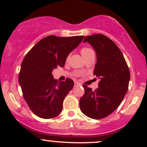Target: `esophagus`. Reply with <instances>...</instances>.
<instances>
[{"label": "esophagus", "mask_w": 147, "mask_h": 147, "mask_svg": "<svg viewBox=\"0 0 147 147\" xmlns=\"http://www.w3.org/2000/svg\"><path fill=\"white\" fill-rule=\"evenodd\" d=\"M82 86L81 84L79 83V82H75V86Z\"/></svg>", "instance_id": "esophagus-1"}]
</instances>
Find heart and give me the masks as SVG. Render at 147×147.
<instances>
[{
    "instance_id": "b5f03b06",
    "label": "heart",
    "mask_w": 147,
    "mask_h": 147,
    "mask_svg": "<svg viewBox=\"0 0 147 147\" xmlns=\"http://www.w3.org/2000/svg\"><path fill=\"white\" fill-rule=\"evenodd\" d=\"M91 50H92L91 49H90V48H88V47H84V48H82V50H81V53H82V56H84V54H86L88 52H89V51H91Z\"/></svg>"
}]
</instances>
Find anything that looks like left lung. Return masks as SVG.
I'll list each match as a JSON object with an SVG mask.
<instances>
[{"mask_svg":"<svg viewBox=\"0 0 147 147\" xmlns=\"http://www.w3.org/2000/svg\"><path fill=\"white\" fill-rule=\"evenodd\" d=\"M95 49L97 62L93 75L100 79L98 88L93 91L84 84V94L80 107L89 118L107 117L119 107L128 89L130 75L123 54L117 45L105 35H88L84 39Z\"/></svg>","mask_w":147,"mask_h":147,"instance_id":"left-lung-1","label":"left lung"}]
</instances>
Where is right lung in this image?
Listing matches in <instances>:
<instances>
[{"label":"right lung","instance_id":"1","mask_svg":"<svg viewBox=\"0 0 147 147\" xmlns=\"http://www.w3.org/2000/svg\"><path fill=\"white\" fill-rule=\"evenodd\" d=\"M84 38L49 35L40 40L24 57L19 82L26 102L38 117L51 119L62 111L64 98L73 88L74 82L69 78L58 82L52 72L58 66L65 65L67 56Z\"/></svg>","mask_w":147,"mask_h":147}]
</instances>
